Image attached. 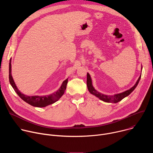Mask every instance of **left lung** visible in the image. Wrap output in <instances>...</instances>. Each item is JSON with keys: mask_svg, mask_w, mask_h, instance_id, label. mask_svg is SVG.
Segmentation results:
<instances>
[{"mask_svg": "<svg viewBox=\"0 0 153 153\" xmlns=\"http://www.w3.org/2000/svg\"><path fill=\"white\" fill-rule=\"evenodd\" d=\"M142 67H141V72H142ZM140 78H141V74H140V76H139L138 80H137V82H136V83L134 84V85L133 87H131V88H129L128 90H126L125 91H123L122 93H118V94H115L114 95H106V94H102V93H100L99 91H97L96 90H95V88H94V86L93 85V83H92L91 77L88 73H87L86 84H87V87H88V90L91 94L95 96L96 97L99 98L100 100H101L105 102L116 103H117V102L121 101L123 99H124L125 97L129 96L134 90V89L136 88L139 81H140Z\"/></svg>", "mask_w": 153, "mask_h": 153, "instance_id": "obj_1", "label": "left lung"}]
</instances>
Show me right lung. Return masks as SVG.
<instances>
[{"mask_svg": "<svg viewBox=\"0 0 153 153\" xmlns=\"http://www.w3.org/2000/svg\"><path fill=\"white\" fill-rule=\"evenodd\" d=\"M9 80L10 83L15 92L17 94V95L22 99L24 101L27 102V103L35 106V107H45L48 105H51L57 101H58L60 97L63 95L65 90L67 88V85L68 83V78L65 80L59 90H57L56 92H54L52 94L45 96H27L22 93H21L14 81L11 74V58L10 60L9 63Z\"/></svg>", "mask_w": 153, "mask_h": 153, "instance_id": "obj_1", "label": "right lung"}]
</instances>
